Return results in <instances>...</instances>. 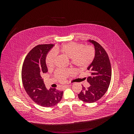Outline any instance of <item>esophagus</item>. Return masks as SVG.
<instances>
[{"label":"esophagus","instance_id":"esophagus-1","mask_svg":"<svg viewBox=\"0 0 134 134\" xmlns=\"http://www.w3.org/2000/svg\"><path fill=\"white\" fill-rule=\"evenodd\" d=\"M70 86H71V85H66V86H63L62 88H68V87H70Z\"/></svg>","mask_w":134,"mask_h":134}]
</instances>
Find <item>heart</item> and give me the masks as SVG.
I'll return each instance as SVG.
<instances>
[{
  "label": "heart",
  "instance_id": "heart-1",
  "mask_svg": "<svg viewBox=\"0 0 134 134\" xmlns=\"http://www.w3.org/2000/svg\"><path fill=\"white\" fill-rule=\"evenodd\" d=\"M57 53H60L70 59V62L79 69H86L93 62L95 56L94 48L91 46L84 47L82 44L70 42L64 44L54 49L47 54L46 58V65L48 69L54 67ZM69 70H57L55 72V77L59 82H64L66 77L71 74Z\"/></svg>",
  "mask_w": 134,
  "mask_h": 134
}]
</instances>
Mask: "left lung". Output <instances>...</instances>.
Here are the masks:
<instances>
[{
    "instance_id": "left-lung-1",
    "label": "left lung",
    "mask_w": 134,
    "mask_h": 134,
    "mask_svg": "<svg viewBox=\"0 0 134 134\" xmlns=\"http://www.w3.org/2000/svg\"><path fill=\"white\" fill-rule=\"evenodd\" d=\"M94 46L95 56L87 68L91 75L87 78L91 86L82 87L78 98L86 103H93L100 99L107 92L111 79V66L108 54L99 43L90 40Z\"/></svg>"
}]
</instances>
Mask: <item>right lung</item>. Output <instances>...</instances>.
I'll return each mask as SVG.
<instances>
[{
	"label": "right lung",
	"instance_id": "1",
	"mask_svg": "<svg viewBox=\"0 0 134 134\" xmlns=\"http://www.w3.org/2000/svg\"><path fill=\"white\" fill-rule=\"evenodd\" d=\"M53 44H38L28 52L22 68V80L24 88L31 99L42 107H50L62 100L63 91L50 88L47 90L41 75L47 72L46 56Z\"/></svg>",
	"mask_w": 134,
	"mask_h": 134
}]
</instances>
